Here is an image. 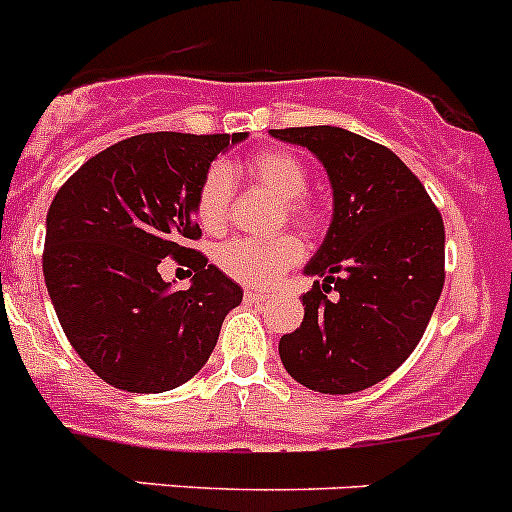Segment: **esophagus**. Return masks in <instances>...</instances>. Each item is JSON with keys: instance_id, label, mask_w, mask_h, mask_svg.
<instances>
[{"instance_id": "obj_1", "label": "esophagus", "mask_w": 512, "mask_h": 512, "mask_svg": "<svg viewBox=\"0 0 512 512\" xmlns=\"http://www.w3.org/2000/svg\"><path fill=\"white\" fill-rule=\"evenodd\" d=\"M265 300H267V295L255 293V290H247V293H245V303H250V305H262Z\"/></svg>"}]
</instances>
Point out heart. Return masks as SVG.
<instances>
[{
  "label": "heart",
  "instance_id": "1",
  "mask_svg": "<svg viewBox=\"0 0 512 512\" xmlns=\"http://www.w3.org/2000/svg\"><path fill=\"white\" fill-rule=\"evenodd\" d=\"M232 171L214 166L204 176L199 186L197 214L199 222L209 232H219L227 224L229 202H232ZM245 174L252 184L270 191L280 199L283 214L300 227H310L315 222V209L303 197L308 189V169L303 161L283 148H267L250 156L245 164ZM303 257V245L295 234H275L267 240H242L224 242L217 250V265L229 278L250 288H272L283 278L290 267H295Z\"/></svg>",
  "mask_w": 512,
  "mask_h": 512
}]
</instances>
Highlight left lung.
Listing matches in <instances>:
<instances>
[{
  "mask_svg": "<svg viewBox=\"0 0 512 512\" xmlns=\"http://www.w3.org/2000/svg\"><path fill=\"white\" fill-rule=\"evenodd\" d=\"M321 161L333 217L303 275L300 328L280 338V361L321 394H356L417 348L444 285V224L422 181L386 146L336 126L270 131ZM339 295L331 301L325 293Z\"/></svg>",
  "mask_w": 512,
  "mask_h": 512,
  "instance_id": "left-lung-1",
  "label": "left lung"
}]
</instances>
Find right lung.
I'll return each instance as SVG.
<instances>
[{
    "label": "right lung",
    "mask_w": 512,
    "mask_h": 512,
    "mask_svg": "<svg viewBox=\"0 0 512 512\" xmlns=\"http://www.w3.org/2000/svg\"><path fill=\"white\" fill-rule=\"evenodd\" d=\"M247 133H141L85 161L55 194L42 272L70 346L103 381L133 394L186 384L207 364L242 288L189 250L199 186ZM164 256L195 270L176 291Z\"/></svg>",
    "instance_id": "right-lung-1"
}]
</instances>
